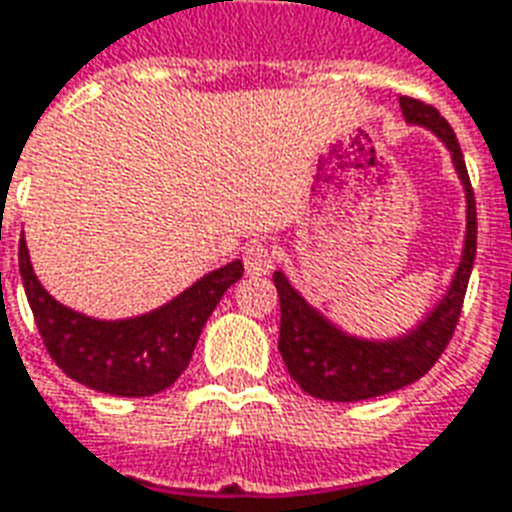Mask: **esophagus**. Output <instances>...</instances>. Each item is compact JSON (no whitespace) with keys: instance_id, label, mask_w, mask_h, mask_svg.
<instances>
[{"instance_id":"obj_1","label":"esophagus","mask_w":512,"mask_h":512,"mask_svg":"<svg viewBox=\"0 0 512 512\" xmlns=\"http://www.w3.org/2000/svg\"><path fill=\"white\" fill-rule=\"evenodd\" d=\"M244 268L249 276H265L273 268V252L265 244H249L244 249Z\"/></svg>"}]
</instances>
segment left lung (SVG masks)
<instances>
[{"label": "left lung", "mask_w": 512, "mask_h": 512, "mask_svg": "<svg viewBox=\"0 0 512 512\" xmlns=\"http://www.w3.org/2000/svg\"><path fill=\"white\" fill-rule=\"evenodd\" d=\"M400 109H403L405 123L432 131L451 152V163L464 187V204H467L462 257H459L446 295L429 308L421 322H416L408 333H400L395 338H360V335L346 333L319 308L311 306L282 271L273 273V284L282 303L279 351H282L284 365L306 395L330 400V403L370 400V397L389 395L419 381L438 362L451 341L459 314H462L467 282L473 273L478 222H475L473 187H470L456 134L448 126L446 117L424 101L400 96Z\"/></svg>", "instance_id": "obj_1"}]
</instances>
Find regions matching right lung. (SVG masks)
<instances>
[{
    "mask_svg": "<svg viewBox=\"0 0 512 512\" xmlns=\"http://www.w3.org/2000/svg\"><path fill=\"white\" fill-rule=\"evenodd\" d=\"M18 265L42 343L66 376L96 392L150 397L169 389L193 357L198 335L244 263L222 265L169 303L128 319H96L58 303L31 268L26 239L18 244Z\"/></svg>",
    "mask_w": 512,
    "mask_h": 512,
    "instance_id": "1",
    "label": "right lung"
}]
</instances>
